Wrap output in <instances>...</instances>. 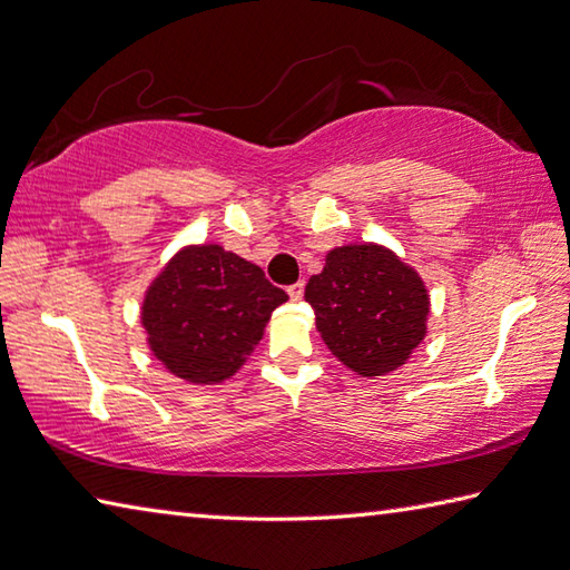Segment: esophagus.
<instances>
[{
	"instance_id": "34e87169",
	"label": "esophagus",
	"mask_w": 570,
	"mask_h": 570,
	"mask_svg": "<svg viewBox=\"0 0 570 570\" xmlns=\"http://www.w3.org/2000/svg\"><path fill=\"white\" fill-rule=\"evenodd\" d=\"M286 292H288V296H292V301H301V298H304V282L292 284L286 288Z\"/></svg>"
}]
</instances>
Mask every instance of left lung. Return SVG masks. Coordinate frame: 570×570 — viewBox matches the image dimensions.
I'll list each match as a JSON object with an SVG mask.
<instances>
[{"mask_svg":"<svg viewBox=\"0 0 570 570\" xmlns=\"http://www.w3.org/2000/svg\"><path fill=\"white\" fill-rule=\"evenodd\" d=\"M306 301L316 328L347 370L377 380L406 365L429 333L431 296L414 266L377 242H355L325 254Z\"/></svg>","mask_w":570,"mask_h":570,"instance_id":"obj_1","label":"left lung"}]
</instances>
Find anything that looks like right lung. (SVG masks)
Listing matches in <instances>:
<instances>
[{
    "instance_id": "add662e5",
    "label": "right lung",
    "mask_w": 570,
    "mask_h": 570,
    "mask_svg": "<svg viewBox=\"0 0 570 570\" xmlns=\"http://www.w3.org/2000/svg\"><path fill=\"white\" fill-rule=\"evenodd\" d=\"M288 296L257 264L208 242L180 247L151 278L141 328L151 355L188 384H223L245 365Z\"/></svg>"
}]
</instances>
